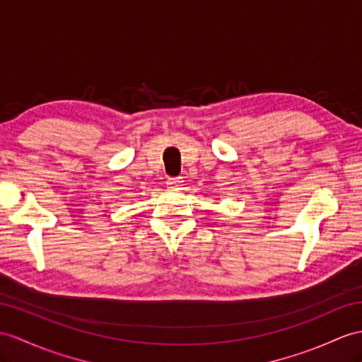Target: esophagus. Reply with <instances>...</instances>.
Returning a JSON list of instances; mask_svg holds the SVG:
<instances>
[{
    "label": "esophagus",
    "mask_w": 362,
    "mask_h": 362,
    "mask_svg": "<svg viewBox=\"0 0 362 362\" xmlns=\"http://www.w3.org/2000/svg\"><path fill=\"white\" fill-rule=\"evenodd\" d=\"M181 184H182L181 176H169V178H167V187L169 189H180Z\"/></svg>",
    "instance_id": "obj_1"
}]
</instances>
